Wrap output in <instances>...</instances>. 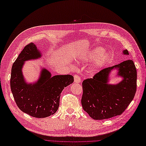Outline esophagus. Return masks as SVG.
<instances>
[{"mask_svg": "<svg viewBox=\"0 0 146 146\" xmlns=\"http://www.w3.org/2000/svg\"><path fill=\"white\" fill-rule=\"evenodd\" d=\"M74 82L79 83L81 82V79L80 78V77L78 76V75H74Z\"/></svg>", "mask_w": 146, "mask_h": 146, "instance_id": "1", "label": "esophagus"}]
</instances>
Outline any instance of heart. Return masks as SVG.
Masks as SVG:
<instances>
[{
  "mask_svg": "<svg viewBox=\"0 0 146 146\" xmlns=\"http://www.w3.org/2000/svg\"><path fill=\"white\" fill-rule=\"evenodd\" d=\"M103 52L104 49L102 47H96L91 50L87 55L82 58V61H90L96 59L90 67V71L91 73H95L98 72L108 61V55L107 53Z\"/></svg>",
  "mask_w": 146,
  "mask_h": 146,
  "instance_id": "1",
  "label": "heart"
}]
</instances>
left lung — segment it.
Listing matches in <instances>:
<instances>
[{
	"label": "left lung",
	"instance_id": "obj_1",
	"mask_svg": "<svg viewBox=\"0 0 146 146\" xmlns=\"http://www.w3.org/2000/svg\"><path fill=\"white\" fill-rule=\"evenodd\" d=\"M123 53L129 55L127 50H123ZM114 68L118 69L117 75L123 80L117 84H110L109 74ZM137 78L135 66L132 60L129 59L100 70L93 78L84 80L81 100L84 110L98 120L121 115L136 93Z\"/></svg>",
	"mask_w": 146,
	"mask_h": 146
}]
</instances>
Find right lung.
<instances>
[{
  "label": "right lung",
  "mask_w": 146,
  "mask_h": 146,
  "mask_svg": "<svg viewBox=\"0 0 146 146\" xmlns=\"http://www.w3.org/2000/svg\"><path fill=\"white\" fill-rule=\"evenodd\" d=\"M41 52L34 43L26 45L13 64L10 87L19 109L33 117L45 118L55 114L59 105L61 93L74 81L72 75H56L42 68L40 77L34 84H27L23 78V63L40 58Z\"/></svg>",
  "instance_id": "right-lung-1"
}]
</instances>
